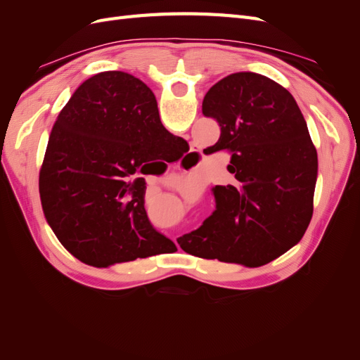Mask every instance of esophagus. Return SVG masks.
<instances>
[{
	"instance_id": "34e87169",
	"label": "esophagus",
	"mask_w": 360,
	"mask_h": 360,
	"mask_svg": "<svg viewBox=\"0 0 360 360\" xmlns=\"http://www.w3.org/2000/svg\"><path fill=\"white\" fill-rule=\"evenodd\" d=\"M192 153H193V155H197V150H192Z\"/></svg>"
}]
</instances>
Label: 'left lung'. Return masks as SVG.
<instances>
[{
	"label": "left lung",
	"mask_w": 360,
	"mask_h": 360,
	"mask_svg": "<svg viewBox=\"0 0 360 360\" xmlns=\"http://www.w3.org/2000/svg\"><path fill=\"white\" fill-rule=\"evenodd\" d=\"M202 114L221 127L207 151L230 153L236 181L212 189L214 212L179 243L207 259L270 263L300 240L312 217L317 150L307 122L288 90L252 72L214 84Z\"/></svg>",
	"instance_id": "1"
}]
</instances>
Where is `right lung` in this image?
<instances>
[{
  "instance_id": "right-lung-1",
  "label": "right lung",
  "mask_w": 360,
  "mask_h": 360,
  "mask_svg": "<svg viewBox=\"0 0 360 360\" xmlns=\"http://www.w3.org/2000/svg\"><path fill=\"white\" fill-rule=\"evenodd\" d=\"M184 146L163 127L143 81L124 72L86 79L52 127L39 177L43 212L61 245L94 267L174 246L148 221L146 180L132 177L143 162H171Z\"/></svg>"
}]
</instances>
